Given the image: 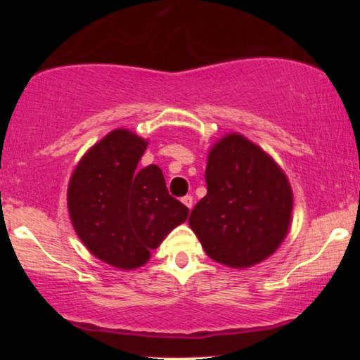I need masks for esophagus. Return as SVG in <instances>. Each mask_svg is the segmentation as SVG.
<instances>
[{
  "instance_id": "34e87169",
  "label": "esophagus",
  "mask_w": 360,
  "mask_h": 360,
  "mask_svg": "<svg viewBox=\"0 0 360 360\" xmlns=\"http://www.w3.org/2000/svg\"><path fill=\"white\" fill-rule=\"evenodd\" d=\"M181 203H184L188 210H191V206H193V196H190V195L184 196V198H181Z\"/></svg>"
}]
</instances>
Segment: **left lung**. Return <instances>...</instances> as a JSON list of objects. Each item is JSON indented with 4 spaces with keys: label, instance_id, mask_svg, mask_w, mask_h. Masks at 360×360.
Here are the masks:
<instances>
[{
    "label": "left lung",
    "instance_id": "8db88e82",
    "mask_svg": "<svg viewBox=\"0 0 360 360\" xmlns=\"http://www.w3.org/2000/svg\"><path fill=\"white\" fill-rule=\"evenodd\" d=\"M206 188L188 224L205 252L231 269L264 262L292 226L293 190L272 155L239 132L214 142L206 160Z\"/></svg>",
    "mask_w": 360,
    "mask_h": 360
}]
</instances>
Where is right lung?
Returning <instances> with one entry per match:
<instances>
[{
  "mask_svg": "<svg viewBox=\"0 0 360 360\" xmlns=\"http://www.w3.org/2000/svg\"><path fill=\"white\" fill-rule=\"evenodd\" d=\"M147 144L124 127L108 132L83 154L68 181L77 236L96 259L121 270L147 264L150 250L188 218V208L169 195L159 165L137 169Z\"/></svg>",
  "mask_w": 360,
  "mask_h": 360,
  "instance_id": "add662e5",
  "label": "right lung"
}]
</instances>
